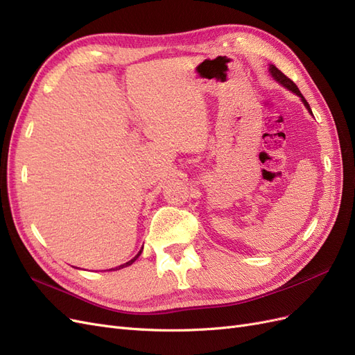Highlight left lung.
I'll return each mask as SVG.
<instances>
[{"instance_id":"1","label":"left lung","mask_w":355,"mask_h":355,"mask_svg":"<svg viewBox=\"0 0 355 355\" xmlns=\"http://www.w3.org/2000/svg\"><path fill=\"white\" fill-rule=\"evenodd\" d=\"M270 72H271V75H272V77L278 81V83H280V84H283L284 85V87H287L288 90H292L293 93H296L297 96H299V98H302V102L305 103V106H306V108H308V111L311 112V114H313V111H311V108H309V105H308V102L305 101V98H304V96H302V93H300L299 92V89H297V85L292 81V80H290L288 77H286V75L280 71V69H278L277 67H274V65H271L270 67Z\"/></svg>"}]
</instances>
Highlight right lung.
<instances>
[{
	"instance_id": "1",
	"label": "right lung",
	"mask_w": 355,
	"mask_h": 355,
	"mask_svg": "<svg viewBox=\"0 0 355 355\" xmlns=\"http://www.w3.org/2000/svg\"><path fill=\"white\" fill-rule=\"evenodd\" d=\"M141 253H142V250H141V252H139V253H137V254H136V256L133 257V259H132V261H128V262H125L124 265H120V266H116V268H115V270H120V268H124V266H128V265H132V263H133V262H135V261L137 259V257H139V256H141Z\"/></svg>"
}]
</instances>
